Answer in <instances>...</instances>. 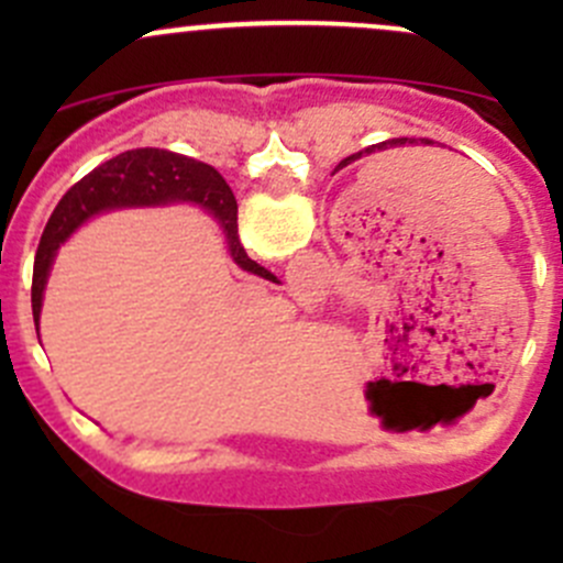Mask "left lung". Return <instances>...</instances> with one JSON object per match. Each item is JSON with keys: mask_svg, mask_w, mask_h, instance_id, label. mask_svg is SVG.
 Here are the masks:
<instances>
[{"mask_svg": "<svg viewBox=\"0 0 563 563\" xmlns=\"http://www.w3.org/2000/svg\"><path fill=\"white\" fill-rule=\"evenodd\" d=\"M408 139H391V141H382V144H376V146H367L365 152H356V155H351V157H345L343 163H340V166H349L351 161H360L362 155H373V152H382V150H389V146H395V144H406Z\"/></svg>", "mask_w": 563, "mask_h": 563, "instance_id": "left-lung-1", "label": "left lung"}]
</instances>
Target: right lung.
<instances>
[{
	"instance_id": "obj_1",
	"label": "right lung",
	"mask_w": 563,
	"mask_h": 563,
	"mask_svg": "<svg viewBox=\"0 0 563 563\" xmlns=\"http://www.w3.org/2000/svg\"><path fill=\"white\" fill-rule=\"evenodd\" d=\"M172 201H196L207 207L223 225L231 258L245 272L269 277V272L255 264L242 247L240 234H236V198L223 176L207 163H198L192 157L176 155L168 150H130L89 172L81 181H76L62 196L54 214L45 223L43 240H40L35 255V272H32V316H35V323H40L43 291L56 250L78 225L87 223L95 214L106 212V209L155 207V203Z\"/></svg>"
}]
</instances>
